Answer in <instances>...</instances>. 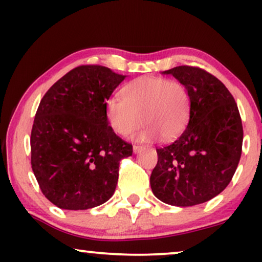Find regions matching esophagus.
Wrapping results in <instances>:
<instances>
[{"label": "esophagus", "instance_id": "34e87169", "mask_svg": "<svg viewBox=\"0 0 262 262\" xmlns=\"http://www.w3.org/2000/svg\"><path fill=\"white\" fill-rule=\"evenodd\" d=\"M143 148H144V146H142V145H134V152L135 154L139 152Z\"/></svg>", "mask_w": 262, "mask_h": 262}]
</instances>
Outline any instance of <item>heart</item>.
<instances>
[{
  "instance_id": "obj_1",
  "label": "heart",
  "mask_w": 262,
  "mask_h": 262,
  "mask_svg": "<svg viewBox=\"0 0 262 262\" xmlns=\"http://www.w3.org/2000/svg\"><path fill=\"white\" fill-rule=\"evenodd\" d=\"M124 98L112 96L106 105L107 119L118 135L132 134L141 120L145 125L136 135L139 141H151L159 136L171 141L185 130L189 98L180 82L143 76L124 88Z\"/></svg>"
}]
</instances>
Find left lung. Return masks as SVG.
<instances>
[{
    "instance_id": "8db88e82",
    "label": "left lung",
    "mask_w": 262,
    "mask_h": 262,
    "mask_svg": "<svg viewBox=\"0 0 262 262\" xmlns=\"http://www.w3.org/2000/svg\"><path fill=\"white\" fill-rule=\"evenodd\" d=\"M163 74L187 89L189 120L173 143L156 149L150 185L161 202L198 205L220 194L234 177L242 152L241 116L231 93L206 70L180 66Z\"/></svg>"
}]
</instances>
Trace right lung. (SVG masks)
<instances>
[{
  "label": "right lung",
  "mask_w": 262,
  "mask_h": 262,
  "mask_svg": "<svg viewBox=\"0 0 262 262\" xmlns=\"http://www.w3.org/2000/svg\"><path fill=\"white\" fill-rule=\"evenodd\" d=\"M124 75L80 66L42 96L31 132V164L42 194L59 209L87 210L116 191L132 144L114 134L106 105Z\"/></svg>",
  "instance_id": "right-lung-1"
}]
</instances>
